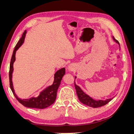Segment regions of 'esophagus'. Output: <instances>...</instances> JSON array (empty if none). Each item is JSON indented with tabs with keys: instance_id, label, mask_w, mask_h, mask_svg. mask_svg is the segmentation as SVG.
<instances>
[{
	"instance_id": "esophagus-1",
	"label": "esophagus",
	"mask_w": 134,
	"mask_h": 134,
	"mask_svg": "<svg viewBox=\"0 0 134 134\" xmlns=\"http://www.w3.org/2000/svg\"><path fill=\"white\" fill-rule=\"evenodd\" d=\"M72 67H71V65H70L69 66V69L70 70H72Z\"/></svg>"
}]
</instances>
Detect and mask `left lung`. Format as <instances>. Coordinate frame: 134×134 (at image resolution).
Listing matches in <instances>:
<instances>
[{
	"mask_svg": "<svg viewBox=\"0 0 134 134\" xmlns=\"http://www.w3.org/2000/svg\"><path fill=\"white\" fill-rule=\"evenodd\" d=\"M113 38L116 43H117L118 44L120 45V43H119L118 41L116 40L115 38H114V37H113ZM75 78H76V77H75ZM74 86H75V90H76L78 98H79L80 101L82 104H85V105H86L88 107H92V108L101 107L102 106L106 105L107 104H108L109 102L113 99V98L107 99L106 100H98V101L95 100V99H92L90 97L88 96L87 94H85L83 92V91L80 88V87L75 84V82H74Z\"/></svg>",
	"mask_w": 134,
	"mask_h": 134,
	"instance_id": "8db88e82",
	"label": "left lung"
}]
</instances>
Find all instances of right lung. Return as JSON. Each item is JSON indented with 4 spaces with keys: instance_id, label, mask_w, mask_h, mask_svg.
I'll list each match as a JSON object with an SVG mask.
<instances>
[{
    "instance_id": "obj_1",
    "label": "right lung",
    "mask_w": 134,
    "mask_h": 134,
    "mask_svg": "<svg viewBox=\"0 0 134 134\" xmlns=\"http://www.w3.org/2000/svg\"><path fill=\"white\" fill-rule=\"evenodd\" d=\"M26 34V30L24 31L22 36L18 43L15 46L14 51L12 54V59L10 61V70H9V82L10 87L11 90L13 92L14 97L18 99V101L23 105L28 108H38V109H44L50 106L52 104L54 103L57 97V91L60 86L63 77L65 73V68H62L55 72L54 74V80L53 84L52 86H48L44 90L40 92L39 96L37 97H31L29 99H20L18 98L16 96L14 90L13 89V82H12V73L13 71V63L15 61V54L17 50L20 47L21 44L23 43Z\"/></svg>"
}]
</instances>
